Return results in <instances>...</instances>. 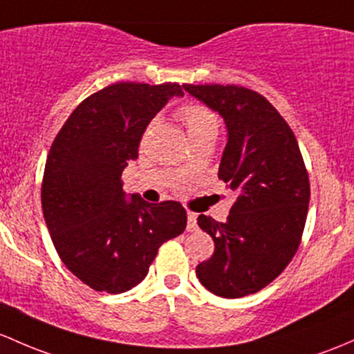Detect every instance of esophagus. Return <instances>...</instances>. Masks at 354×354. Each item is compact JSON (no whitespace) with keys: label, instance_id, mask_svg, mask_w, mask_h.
I'll list each match as a JSON object with an SVG mask.
<instances>
[{"label":"esophagus","instance_id":"esophagus-1","mask_svg":"<svg viewBox=\"0 0 354 354\" xmlns=\"http://www.w3.org/2000/svg\"><path fill=\"white\" fill-rule=\"evenodd\" d=\"M187 229L189 232H193V230H196V215L193 214V212H188V225Z\"/></svg>","mask_w":354,"mask_h":354}]
</instances>
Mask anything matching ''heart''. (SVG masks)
Returning <instances> with one entry per match:
<instances>
[{"instance_id":"obj_1","label":"heart","mask_w":354,"mask_h":354,"mask_svg":"<svg viewBox=\"0 0 354 354\" xmlns=\"http://www.w3.org/2000/svg\"><path fill=\"white\" fill-rule=\"evenodd\" d=\"M180 117L187 127L192 140L200 139L203 136H215L217 137L218 129H221V118L205 105L200 103H188L181 106Z\"/></svg>"}]
</instances>
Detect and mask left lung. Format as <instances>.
I'll return each mask as SVG.
<instances>
[{"mask_svg": "<svg viewBox=\"0 0 354 354\" xmlns=\"http://www.w3.org/2000/svg\"><path fill=\"white\" fill-rule=\"evenodd\" d=\"M224 117L229 139L218 180L236 200L225 222L200 215L215 249L196 266L208 292L224 299L251 295L288 266L302 241L310 183L299 142L263 95L237 84H183Z\"/></svg>", "mask_w": 354, "mask_h": 354, "instance_id": "left-lung-1", "label": "left lung"}]
</instances>
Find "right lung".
<instances>
[{
    "instance_id": "right-lung-1",
    "label": "right lung",
    "mask_w": 354,
    "mask_h": 354,
    "mask_svg": "<svg viewBox=\"0 0 354 354\" xmlns=\"http://www.w3.org/2000/svg\"><path fill=\"white\" fill-rule=\"evenodd\" d=\"M178 83H115L74 109L52 142L42 210L66 268L96 292L122 293L146 278L162 243L187 227L180 202L125 200L122 171L139 158L149 122Z\"/></svg>"
}]
</instances>
